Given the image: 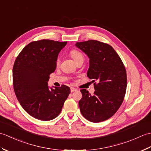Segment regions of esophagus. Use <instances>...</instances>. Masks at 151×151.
<instances>
[{"label": "esophagus", "mask_w": 151, "mask_h": 151, "mask_svg": "<svg viewBox=\"0 0 151 151\" xmlns=\"http://www.w3.org/2000/svg\"><path fill=\"white\" fill-rule=\"evenodd\" d=\"M76 91V88H73V87H71L70 88V92H74V91Z\"/></svg>", "instance_id": "34e87169"}]
</instances>
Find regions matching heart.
<instances>
[{
    "label": "heart",
    "mask_w": 151,
    "mask_h": 151,
    "mask_svg": "<svg viewBox=\"0 0 151 151\" xmlns=\"http://www.w3.org/2000/svg\"><path fill=\"white\" fill-rule=\"evenodd\" d=\"M70 55L72 57V58L74 60V61H75V62L77 60H78L79 59H81V58H83L82 54L79 51L76 50H70ZM59 63V60H58L57 63Z\"/></svg>",
    "instance_id": "1"
}]
</instances>
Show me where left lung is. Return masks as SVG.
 Wrapping results in <instances>:
<instances>
[{"label": "left lung", "instance_id": "left-lung-1", "mask_svg": "<svg viewBox=\"0 0 151 151\" xmlns=\"http://www.w3.org/2000/svg\"><path fill=\"white\" fill-rule=\"evenodd\" d=\"M75 46L88 56L89 66L87 76L97 81L93 95L81 90L78 104L86 119L99 123L110 118L119 108L126 93V69L115 50L106 43L96 40L77 42Z\"/></svg>", "mask_w": 151, "mask_h": 151}]
</instances>
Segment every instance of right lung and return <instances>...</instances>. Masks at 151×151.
<instances>
[{"label":"right lung","mask_w":151,"mask_h":151,"mask_svg":"<svg viewBox=\"0 0 151 151\" xmlns=\"http://www.w3.org/2000/svg\"><path fill=\"white\" fill-rule=\"evenodd\" d=\"M66 42L43 40L30 43L21 50L13 67V84L19 103L31 116L41 121L60 114L70 93L68 86L49 87V75L56 68L59 52Z\"/></svg>","instance_id":"obj_1"}]
</instances>
